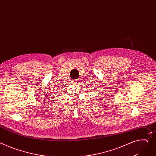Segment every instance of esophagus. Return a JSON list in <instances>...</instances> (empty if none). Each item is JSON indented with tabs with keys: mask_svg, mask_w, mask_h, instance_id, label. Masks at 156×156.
<instances>
[{
	"mask_svg": "<svg viewBox=\"0 0 156 156\" xmlns=\"http://www.w3.org/2000/svg\"><path fill=\"white\" fill-rule=\"evenodd\" d=\"M73 82H77V80H76V79H74V80H73Z\"/></svg>",
	"mask_w": 156,
	"mask_h": 156,
	"instance_id": "1",
	"label": "esophagus"
}]
</instances>
